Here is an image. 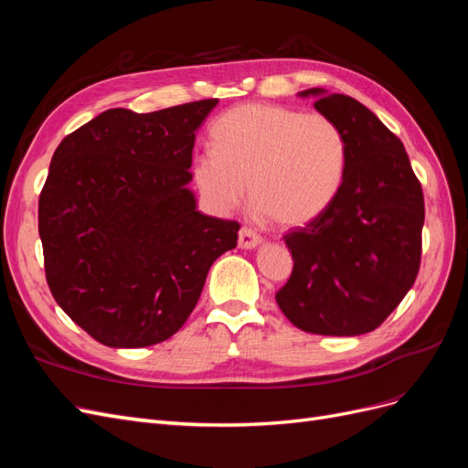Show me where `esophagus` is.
I'll return each mask as SVG.
<instances>
[{
  "mask_svg": "<svg viewBox=\"0 0 468 468\" xmlns=\"http://www.w3.org/2000/svg\"><path fill=\"white\" fill-rule=\"evenodd\" d=\"M260 244H261V236L256 230L248 229V226H244V229L239 230V234H238V246L239 248L253 250V248H258Z\"/></svg>",
  "mask_w": 468,
  "mask_h": 468,
  "instance_id": "1",
  "label": "esophagus"
}]
</instances>
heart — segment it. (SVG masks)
<instances>
[{
    "label": "heart",
    "instance_id": "1",
    "mask_svg": "<svg viewBox=\"0 0 468 468\" xmlns=\"http://www.w3.org/2000/svg\"><path fill=\"white\" fill-rule=\"evenodd\" d=\"M210 143L193 162V179L217 212L236 208L248 186L253 208L294 230L318 220L342 191L347 143L322 112L238 105L212 124Z\"/></svg>",
    "mask_w": 468,
    "mask_h": 468
}]
</instances>
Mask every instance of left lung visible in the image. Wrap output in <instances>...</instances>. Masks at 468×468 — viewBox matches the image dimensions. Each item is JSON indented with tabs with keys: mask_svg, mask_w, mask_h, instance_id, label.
<instances>
[{
	"mask_svg": "<svg viewBox=\"0 0 468 468\" xmlns=\"http://www.w3.org/2000/svg\"><path fill=\"white\" fill-rule=\"evenodd\" d=\"M342 129L347 172L334 205L285 236L292 273L277 304L296 328L320 335L373 332L418 277L423 193L400 138L357 99L304 90Z\"/></svg>",
	"mask_w": 468,
	"mask_h": 468,
	"instance_id": "8db88e82",
	"label": "left lung"
}]
</instances>
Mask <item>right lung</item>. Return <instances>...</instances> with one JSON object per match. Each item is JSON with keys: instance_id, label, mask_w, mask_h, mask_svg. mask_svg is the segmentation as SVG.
<instances>
[{"instance_id": "1", "label": "right lung", "mask_w": 468, "mask_h": 468, "mask_svg": "<svg viewBox=\"0 0 468 468\" xmlns=\"http://www.w3.org/2000/svg\"><path fill=\"white\" fill-rule=\"evenodd\" d=\"M218 99L154 112L109 109L56 148L38 199L54 301L99 344L172 337L239 224L203 215L187 187L195 133Z\"/></svg>"}]
</instances>
